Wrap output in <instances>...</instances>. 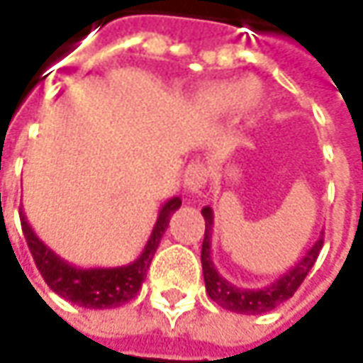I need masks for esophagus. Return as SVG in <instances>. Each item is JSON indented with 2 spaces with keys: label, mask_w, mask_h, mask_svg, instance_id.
I'll return each mask as SVG.
<instances>
[{
  "label": "esophagus",
  "mask_w": 363,
  "mask_h": 363,
  "mask_svg": "<svg viewBox=\"0 0 363 363\" xmlns=\"http://www.w3.org/2000/svg\"><path fill=\"white\" fill-rule=\"evenodd\" d=\"M182 181H184V189L189 190L190 194H198L208 181V169L202 163H192L186 167Z\"/></svg>",
  "instance_id": "1"
}]
</instances>
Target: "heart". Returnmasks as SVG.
Wrapping results in <instances>:
<instances>
[{
  "label": "heart",
  "instance_id": "1",
  "mask_svg": "<svg viewBox=\"0 0 363 363\" xmlns=\"http://www.w3.org/2000/svg\"><path fill=\"white\" fill-rule=\"evenodd\" d=\"M204 104L213 112H231L243 104L245 111H257L262 104V89L247 79L213 83L202 93Z\"/></svg>",
  "mask_w": 363,
  "mask_h": 363
}]
</instances>
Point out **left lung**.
I'll return each instance as SVG.
<instances>
[{"label": "left lung", "mask_w": 363, "mask_h": 363, "mask_svg": "<svg viewBox=\"0 0 363 363\" xmlns=\"http://www.w3.org/2000/svg\"><path fill=\"white\" fill-rule=\"evenodd\" d=\"M202 216L206 220L204 241H202V272H204L206 291L213 301L221 305L223 309L235 313H245V315H260V313L272 311L274 307L284 303L286 299L296 294V289L301 286L305 276L315 264L319 257L320 247H323V237H319L305 257L296 267H291L286 274L272 281L270 286H264L260 289L237 288L231 281L225 280L218 268L213 267L212 260V228H213V210L210 206L202 208Z\"/></svg>", "instance_id": "obj_1"}]
</instances>
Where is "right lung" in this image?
Masks as SVG:
<instances>
[{
    "mask_svg": "<svg viewBox=\"0 0 363 363\" xmlns=\"http://www.w3.org/2000/svg\"><path fill=\"white\" fill-rule=\"evenodd\" d=\"M181 198L174 196L161 206L157 221L151 229V235L143 247L142 255L134 262L124 264V267H75L72 262L62 259L58 252L52 251L50 247L36 235L35 229L28 225L23 212H21V225H23V233H25L30 255L36 262V268L43 274L44 281L50 286L52 291H56L60 297H64L79 307H85V309H112V307L128 303L140 291L147 268L151 264V259L161 243V237L169 228V220L181 208Z\"/></svg>",
    "mask_w": 363,
    "mask_h": 363,
    "instance_id": "obj_1",
    "label": "right lung"
}]
</instances>
